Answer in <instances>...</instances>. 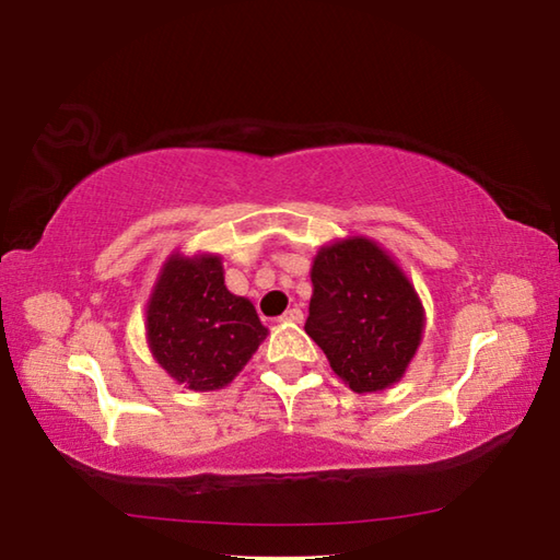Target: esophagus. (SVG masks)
Masks as SVG:
<instances>
[{
  "instance_id": "1",
  "label": "esophagus",
  "mask_w": 560,
  "mask_h": 560,
  "mask_svg": "<svg viewBox=\"0 0 560 560\" xmlns=\"http://www.w3.org/2000/svg\"><path fill=\"white\" fill-rule=\"evenodd\" d=\"M281 320H287V324H301V320H303L301 308H289L287 314L281 316Z\"/></svg>"
}]
</instances>
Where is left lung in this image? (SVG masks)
I'll list each match as a JSON object with an SVG mask.
<instances>
[{
    "instance_id": "obj_1",
    "label": "left lung",
    "mask_w": 560,
    "mask_h": 560,
    "mask_svg": "<svg viewBox=\"0 0 560 560\" xmlns=\"http://www.w3.org/2000/svg\"><path fill=\"white\" fill-rule=\"evenodd\" d=\"M306 334L358 395L402 381L424 334V306L400 264L368 236L320 246L311 264Z\"/></svg>"
}]
</instances>
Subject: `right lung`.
<instances>
[{
	"instance_id": "right-lung-1",
	"label": "right lung",
	"mask_w": 560,
	"mask_h": 560,
	"mask_svg": "<svg viewBox=\"0 0 560 560\" xmlns=\"http://www.w3.org/2000/svg\"><path fill=\"white\" fill-rule=\"evenodd\" d=\"M269 328L254 303L224 287L217 254H170L145 306V338L158 365L187 390L230 385Z\"/></svg>"
}]
</instances>
